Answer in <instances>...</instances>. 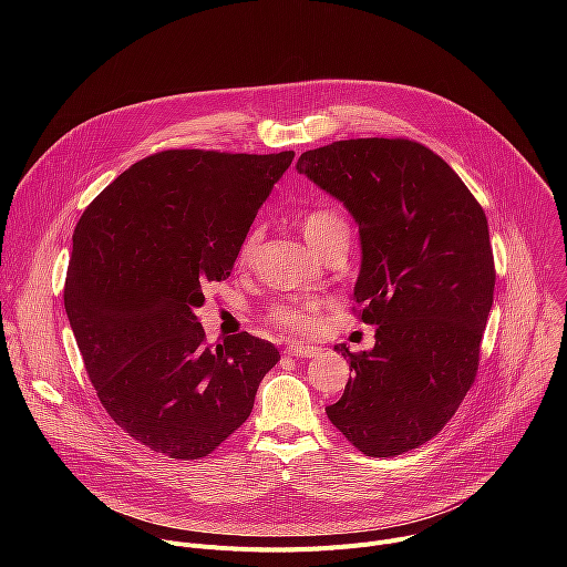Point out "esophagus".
Returning a JSON list of instances; mask_svg holds the SVG:
<instances>
[{"label":"esophagus","mask_w":567,"mask_h":567,"mask_svg":"<svg viewBox=\"0 0 567 567\" xmlns=\"http://www.w3.org/2000/svg\"><path fill=\"white\" fill-rule=\"evenodd\" d=\"M287 354H291V357H309L311 359V357L318 354V348L309 346V343H289Z\"/></svg>","instance_id":"34e87169"}]
</instances>
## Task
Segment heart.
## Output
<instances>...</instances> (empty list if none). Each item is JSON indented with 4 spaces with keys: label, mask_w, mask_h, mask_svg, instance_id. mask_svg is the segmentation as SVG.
<instances>
[{
    "label": "heart",
    "mask_w": 567,
    "mask_h": 567,
    "mask_svg": "<svg viewBox=\"0 0 567 567\" xmlns=\"http://www.w3.org/2000/svg\"><path fill=\"white\" fill-rule=\"evenodd\" d=\"M300 226H302V235H305V239H307V245H309L313 251H318V247L322 245V241H326L328 237H332L334 233H339V230H350V228H348V221L343 219V215H341L339 210H334V208H313V210H309V213L302 217ZM256 247H258V230H251V233L247 235V239L241 241V247H239V260L247 262V260L254 256ZM318 309H320V305L313 302V300L302 302V305H278V307L271 309L269 318H271L274 326H278V328H282V330L307 332V330L311 328L313 313H316Z\"/></svg>",
    "instance_id": "b5f03b06"
}]
</instances>
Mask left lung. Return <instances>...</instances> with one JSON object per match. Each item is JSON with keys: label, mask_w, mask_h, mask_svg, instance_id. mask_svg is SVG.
I'll list each match as a JSON object with an SVG mask.
<instances>
[{"label": "left lung", "mask_w": 567, "mask_h": 567, "mask_svg": "<svg viewBox=\"0 0 567 567\" xmlns=\"http://www.w3.org/2000/svg\"><path fill=\"white\" fill-rule=\"evenodd\" d=\"M296 171L339 199L359 226L354 300L377 326L352 354L330 422L365 455H401L435 437L468 392L494 305L484 210L429 147L350 138L300 154Z\"/></svg>", "instance_id": "left-lung-1"}]
</instances>
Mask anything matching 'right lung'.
I'll use <instances>...</instances> for the list:
<instances>
[{"mask_svg":"<svg viewBox=\"0 0 567 567\" xmlns=\"http://www.w3.org/2000/svg\"><path fill=\"white\" fill-rule=\"evenodd\" d=\"M293 152L166 150L114 179L73 230L64 309L87 374L130 437L175 460L215 451L254 411L274 343L217 348L195 316Z\"/></svg>","mask_w":567,"mask_h":567,"instance_id":"right-lung-1","label":"right lung"}]
</instances>
